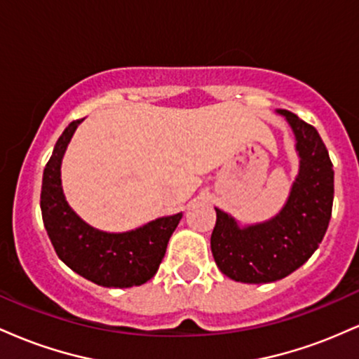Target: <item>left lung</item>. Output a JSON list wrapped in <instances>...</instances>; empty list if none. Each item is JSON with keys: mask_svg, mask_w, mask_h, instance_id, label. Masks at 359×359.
<instances>
[{"mask_svg": "<svg viewBox=\"0 0 359 359\" xmlns=\"http://www.w3.org/2000/svg\"><path fill=\"white\" fill-rule=\"evenodd\" d=\"M295 137L299 172L282 209L270 219L241 224L216 209L211 234L214 262L226 277L241 283H270L302 266L319 248L334 199V170L314 126L277 109Z\"/></svg>", "mask_w": 359, "mask_h": 359, "instance_id": "8db88e82", "label": "left lung"}]
</instances>
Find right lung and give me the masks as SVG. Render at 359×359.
<instances>
[{
  "label": "right lung",
  "mask_w": 359,
  "mask_h": 359,
  "mask_svg": "<svg viewBox=\"0 0 359 359\" xmlns=\"http://www.w3.org/2000/svg\"><path fill=\"white\" fill-rule=\"evenodd\" d=\"M84 119L64 130L43 170L40 209L53 250L69 269L101 287L142 285L158 270L168 240L182 219V212L156 219L123 233L93 228L69 205L60 179L62 158Z\"/></svg>",
  "instance_id": "add662e5"
}]
</instances>
